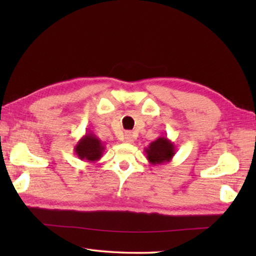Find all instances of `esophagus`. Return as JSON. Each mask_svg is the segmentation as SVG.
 <instances>
[{
	"mask_svg": "<svg viewBox=\"0 0 256 256\" xmlns=\"http://www.w3.org/2000/svg\"><path fill=\"white\" fill-rule=\"evenodd\" d=\"M124 140H125V142L126 143H128V144H132L133 142H134V140H135V136H134V134H133V132H125V135H124Z\"/></svg>",
	"mask_w": 256,
	"mask_h": 256,
	"instance_id": "esophagus-1",
	"label": "esophagus"
}]
</instances>
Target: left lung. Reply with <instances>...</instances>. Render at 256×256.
<instances>
[{
	"instance_id": "1",
	"label": "left lung",
	"mask_w": 256,
	"mask_h": 256,
	"mask_svg": "<svg viewBox=\"0 0 256 256\" xmlns=\"http://www.w3.org/2000/svg\"><path fill=\"white\" fill-rule=\"evenodd\" d=\"M146 158L150 165H164L176 154V146L167 136H160L145 148Z\"/></svg>"
}]
</instances>
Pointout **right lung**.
Returning <instances> with one entry per match:
<instances>
[{"label":"right lung","instance_id":"obj_1","mask_svg":"<svg viewBox=\"0 0 256 256\" xmlns=\"http://www.w3.org/2000/svg\"><path fill=\"white\" fill-rule=\"evenodd\" d=\"M104 150L106 148L101 140L98 138L96 135L92 132L88 131L78 140L74 150L79 160L88 162H96L101 158Z\"/></svg>","mask_w":256,"mask_h":256}]
</instances>
